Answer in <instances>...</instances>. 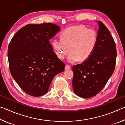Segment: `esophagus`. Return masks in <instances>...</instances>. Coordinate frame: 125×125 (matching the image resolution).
Returning a JSON list of instances; mask_svg holds the SVG:
<instances>
[{
  "label": "esophagus",
  "instance_id": "1",
  "mask_svg": "<svg viewBox=\"0 0 125 125\" xmlns=\"http://www.w3.org/2000/svg\"><path fill=\"white\" fill-rule=\"evenodd\" d=\"M71 68V67L70 65L68 64H66L65 65V70H68V69H70Z\"/></svg>",
  "mask_w": 125,
  "mask_h": 125
}]
</instances>
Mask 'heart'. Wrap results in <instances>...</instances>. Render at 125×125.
Segmentation results:
<instances>
[{
	"mask_svg": "<svg viewBox=\"0 0 125 125\" xmlns=\"http://www.w3.org/2000/svg\"><path fill=\"white\" fill-rule=\"evenodd\" d=\"M98 42V33L93 29L83 25L71 26L63 31L61 39H55L53 45L60 59L68 57L70 63L85 61L94 52Z\"/></svg>",
	"mask_w": 125,
	"mask_h": 125,
	"instance_id": "obj_1",
	"label": "heart"
}]
</instances>
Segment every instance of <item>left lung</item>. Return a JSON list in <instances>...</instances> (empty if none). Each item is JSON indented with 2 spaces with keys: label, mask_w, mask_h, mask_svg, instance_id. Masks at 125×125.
Returning a JSON list of instances; mask_svg holds the SVG:
<instances>
[{
  "label": "left lung",
  "mask_w": 125,
  "mask_h": 125,
  "mask_svg": "<svg viewBox=\"0 0 125 125\" xmlns=\"http://www.w3.org/2000/svg\"><path fill=\"white\" fill-rule=\"evenodd\" d=\"M98 42L94 52L81 64L73 65L74 92L83 98L95 96L107 83L114 73L117 51L109 30L98 21Z\"/></svg>",
  "instance_id": "8db88e82"
}]
</instances>
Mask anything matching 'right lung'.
Wrapping results in <instances>:
<instances>
[{
  "instance_id": "1",
  "label": "right lung",
  "mask_w": 125,
  "mask_h": 125,
  "mask_svg": "<svg viewBox=\"0 0 125 125\" xmlns=\"http://www.w3.org/2000/svg\"><path fill=\"white\" fill-rule=\"evenodd\" d=\"M60 30L52 23L28 24L10 41L8 57L10 73L26 94L40 96L47 93L54 76L65 64L53 51L50 40Z\"/></svg>"
}]
</instances>
